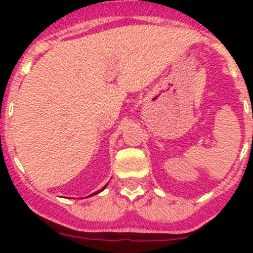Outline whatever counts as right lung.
<instances>
[{"instance_id": "1", "label": "right lung", "mask_w": 253, "mask_h": 253, "mask_svg": "<svg viewBox=\"0 0 253 253\" xmlns=\"http://www.w3.org/2000/svg\"><path fill=\"white\" fill-rule=\"evenodd\" d=\"M106 186H107V184H106V185H105V186H104V187H102V189H101V190H99V191H96V193L91 194V195H88V196H93V195H96V194H99V193H101L102 190H104V189H105V187H106Z\"/></svg>"}]
</instances>
